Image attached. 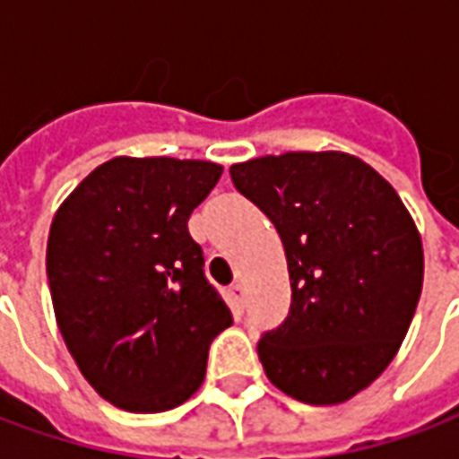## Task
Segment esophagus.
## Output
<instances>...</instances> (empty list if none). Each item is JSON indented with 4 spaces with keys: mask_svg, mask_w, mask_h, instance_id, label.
I'll return each instance as SVG.
<instances>
[{
    "mask_svg": "<svg viewBox=\"0 0 459 459\" xmlns=\"http://www.w3.org/2000/svg\"><path fill=\"white\" fill-rule=\"evenodd\" d=\"M229 299H230V307H233V312L240 315L243 307H246V292H243V288H240V285H233V288L229 290Z\"/></svg>",
    "mask_w": 459,
    "mask_h": 459,
    "instance_id": "1",
    "label": "esophagus"
}]
</instances>
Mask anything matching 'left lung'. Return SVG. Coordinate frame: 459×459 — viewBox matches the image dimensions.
Listing matches in <instances>:
<instances>
[{"mask_svg": "<svg viewBox=\"0 0 459 459\" xmlns=\"http://www.w3.org/2000/svg\"><path fill=\"white\" fill-rule=\"evenodd\" d=\"M233 186L278 229L288 317L258 342L282 394L349 401L398 351L423 290V246L388 181L344 152H288L230 167Z\"/></svg>", "mask_w": 459, "mask_h": 459, "instance_id": "left-lung-1", "label": "left lung"}]
</instances>
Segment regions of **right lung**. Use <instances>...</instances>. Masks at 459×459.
I'll list each match as a JSON object with an SVG mask.
<instances>
[{"label":"right lung","instance_id":"add662e5","mask_svg":"<svg viewBox=\"0 0 459 459\" xmlns=\"http://www.w3.org/2000/svg\"><path fill=\"white\" fill-rule=\"evenodd\" d=\"M221 171L115 157L54 216L46 275L56 322L88 384L122 411L161 413L191 398L211 342L233 322L186 226Z\"/></svg>","mask_w":459,"mask_h":459}]
</instances>
